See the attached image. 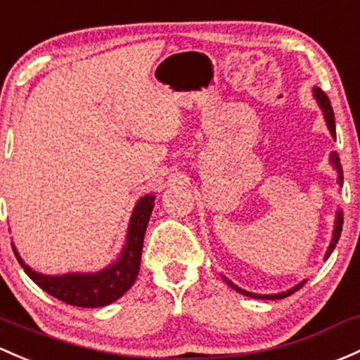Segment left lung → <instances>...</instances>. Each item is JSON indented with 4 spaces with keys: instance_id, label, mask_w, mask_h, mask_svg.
Returning <instances> with one entry per match:
<instances>
[{
    "instance_id": "obj_1",
    "label": "left lung",
    "mask_w": 360,
    "mask_h": 360,
    "mask_svg": "<svg viewBox=\"0 0 360 360\" xmlns=\"http://www.w3.org/2000/svg\"><path fill=\"white\" fill-rule=\"evenodd\" d=\"M312 94H314V98H316V101H317V105H319V108H321V110H323V115H324V120H326L328 131L331 132L333 139H336L335 113H333L331 103H330V100H328L326 93L314 86ZM330 164L336 170V181H338L340 186H343V169H342V164H340V157H338V153H336V151H331V153H330ZM342 226H343V212H342V209H338V210H336V215H335V226H333V236H331V241H330V247H328V250H326V255H324V259H328V257L331 255L333 250H335V247H336V243H338L340 234H342ZM222 278H224V281L228 283L231 288L236 290L238 293L245 295V297L259 298V300H279V298H286V297H290L291 293H295V291H297V290H300L302 286H304V283H305V281H300V283H298V285H295L293 288H290V290H286V291H281V293L259 295V293H252V291H247V290L240 288V286L234 285L233 281H229V279L226 278V276H222Z\"/></svg>"
}]
</instances>
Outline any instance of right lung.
I'll return each mask as SVG.
<instances>
[{"label":"right lung","mask_w":360,"mask_h":360,"mask_svg":"<svg viewBox=\"0 0 360 360\" xmlns=\"http://www.w3.org/2000/svg\"><path fill=\"white\" fill-rule=\"evenodd\" d=\"M155 195H145L136 202L132 209L129 226L126 233V243H124L120 255L96 272H67V274H43L34 271L32 267L24 262L20 253L13 247L15 257L18 264L24 267L25 274L43 288L51 297L75 305V307H105L119 300L127 290L134 285L141 264L143 240H145L146 226H148L151 210L155 207Z\"/></svg>","instance_id":"obj_1"}]
</instances>
